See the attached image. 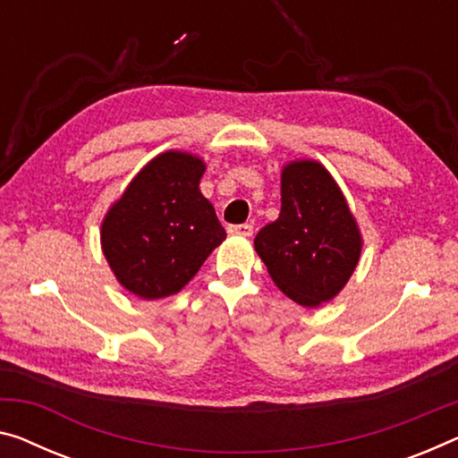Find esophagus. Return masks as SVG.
<instances>
[{
  "label": "esophagus",
  "mask_w": 458,
  "mask_h": 458,
  "mask_svg": "<svg viewBox=\"0 0 458 458\" xmlns=\"http://www.w3.org/2000/svg\"><path fill=\"white\" fill-rule=\"evenodd\" d=\"M229 233L233 235H242V237H251L253 235V225L243 223V225H231Z\"/></svg>",
  "instance_id": "esophagus-1"
}]
</instances>
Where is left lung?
Wrapping results in <instances>:
<instances>
[{
	"instance_id": "8db88e82",
	"label": "left lung",
	"mask_w": 458,
	"mask_h": 458,
	"mask_svg": "<svg viewBox=\"0 0 458 458\" xmlns=\"http://www.w3.org/2000/svg\"><path fill=\"white\" fill-rule=\"evenodd\" d=\"M253 248L288 299L315 309L335 299L354 274L362 233L342 188L315 159L280 172V215L259 229Z\"/></svg>"
}]
</instances>
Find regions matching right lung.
I'll return each mask as SVG.
<instances>
[{
	"label": "right lung",
	"instance_id": "1",
	"mask_svg": "<svg viewBox=\"0 0 458 458\" xmlns=\"http://www.w3.org/2000/svg\"><path fill=\"white\" fill-rule=\"evenodd\" d=\"M205 170V159L194 153H159L104 215V258L135 297L156 301L180 293L227 237L199 188Z\"/></svg>",
	"mask_w": 458,
	"mask_h": 458
}]
</instances>
